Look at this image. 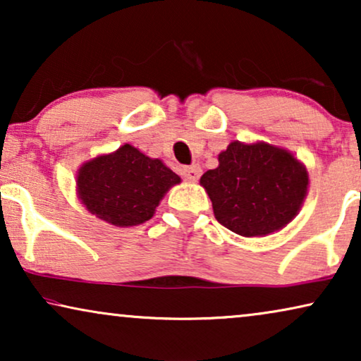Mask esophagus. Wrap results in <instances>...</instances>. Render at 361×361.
Returning <instances> with one entry per match:
<instances>
[{
  "mask_svg": "<svg viewBox=\"0 0 361 361\" xmlns=\"http://www.w3.org/2000/svg\"><path fill=\"white\" fill-rule=\"evenodd\" d=\"M200 174H202V169H200L199 164H192V166L182 167V176H184L185 180L197 182V180H199Z\"/></svg>",
  "mask_w": 361,
  "mask_h": 361,
  "instance_id": "34e87169",
  "label": "esophagus"
}]
</instances>
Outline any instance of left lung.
<instances>
[{"mask_svg": "<svg viewBox=\"0 0 361 361\" xmlns=\"http://www.w3.org/2000/svg\"><path fill=\"white\" fill-rule=\"evenodd\" d=\"M215 219L236 235L266 236L299 214L309 190V172L298 157L269 142L231 141L219 167L200 177Z\"/></svg>", "mask_w": 361, "mask_h": 361, "instance_id": "1", "label": "left lung"}]
</instances>
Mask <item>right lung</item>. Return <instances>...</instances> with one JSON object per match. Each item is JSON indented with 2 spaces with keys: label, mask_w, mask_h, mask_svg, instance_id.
Segmentation results:
<instances>
[{
  "label": "right lung",
  "mask_w": 361,
  "mask_h": 361,
  "mask_svg": "<svg viewBox=\"0 0 361 361\" xmlns=\"http://www.w3.org/2000/svg\"><path fill=\"white\" fill-rule=\"evenodd\" d=\"M75 182L78 200L92 215L126 228L152 219L162 197L180 184V177L161 159L123 145L83 162Z\"/></svg>",
  "instance_id": "right-lung-1"
}]
</instances>
